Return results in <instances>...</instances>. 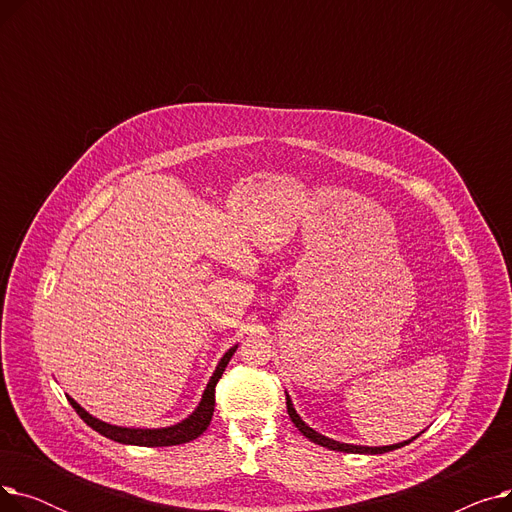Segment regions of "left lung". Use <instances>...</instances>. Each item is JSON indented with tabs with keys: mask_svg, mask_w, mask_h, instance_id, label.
Segmentation results:
<instances>
[{
	"mask_svg": "<svg viewBox=\"0 0 512 512\" xmlns=\"http://www.w3.org/2000/svg\"><path fill=\"white\" fill-rule=\"evenodd\" d=\"M286 409H288V415H290V419H292V423L299 427V432L305 436V438H309L311 442H315V444H319V446H326V448H330V450H336V452H359V454H384V452H390V450H396V448H400V446H405V444H409V442H413V440H409V442H402V444H392V446H382V448H369V446H353V444H340V442H336V440H330V438H326V436H321V434H317L315 429H311L299 415H297V411H294V407H292V402H290V398L286 396Z\"/></svg>",
	"mask_w": 512,
	"mask_h": 512,
	"instance_id": "obj_1",
	"label": "left lung"
}]
</instances>
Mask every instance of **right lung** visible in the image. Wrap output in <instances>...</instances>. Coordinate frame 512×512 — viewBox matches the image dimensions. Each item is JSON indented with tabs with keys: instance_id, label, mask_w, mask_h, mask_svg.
<instances>
[{
	"instance_id": "right-lung-1",
	"label": "right lung",
	"mask_w": 512,
	"mask_h": 512,
	"mask_svg": "<svg viewBox=\"0 0 512 512\" xmlns=\"http://www.w3.org/2000/svg\"><path fill=\"white\" fill-rule=\"evenodd\" d=\"M236 351V346L230 348V351L222 357L218 369H215V373L211 375V380L203 392V398H201V405L197 407V411L184 419L182 423L178 425H172V427H161V429H130V427H118V425H110V423H103L95 417H91L83 407H78L76 402L72 398L70 405L72 409L78 413V417L83 419L89 427H93L95 432H99L101 436L110 438L114 442H120V444H134V446H176V444H184V442H191L195 438H199L205 429L209 427L211 423V417H213V409H215V386H218L222 373L228 365V361L232 359Z\"/></svg>"
}]
</instances>
